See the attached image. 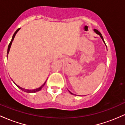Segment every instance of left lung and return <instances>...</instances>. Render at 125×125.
Masks as SVG:
<instances>
[{
  "mask_svg": "<svg viewBox=\"0 0 125 125\" xmlns=\"http://www.w3.org/2000/svg\"><path fill=\"white\" fill-rule=\"evenodd\" d=\"M94 31H95V32L97 34V35H99L100 36V38H102V39L103 40V41H104V44H105V42H104V38H103V36H102V34L101 33H100L99 32V31H97V30H96V29H94ZM69 92L70 93H71V94H72V93H71V92H70V91H69ZM74 95H76V94H74Z\"/></svg>",
  "mask_w": 125,
  "mask_h": 125,
  "instance_id": "1",
  "label": "left lung"
}]
</instances>
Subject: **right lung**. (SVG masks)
<instances>
[{
    "label": "right lung",
    "mask_w": 125,
    "mask_h": 125,
    "mask_svg": "<svg viewBox=\"0 0 125 125\" xmlns=\"http://www.w3.org/2000/svg\"><path fill=\"white\" fill-rule=\"evenodd\" d=\"M20 29L21 28H19L18 30H17L16 31H15V33H14V35H13V37H12V40H11V42H10V43H9V46H8V53H9V50H10V46H11V45H12V42H13V39H14V38H15V35H16V34L17 33V32H18V31H19L20 30ZM8 54H7V58H8ZM46 82H45L44 83H43V84L42 86H41L40 87H39V88H37V89H33V90H29V89H24V88H22V87H20L19 86H18V84H16L15 83V82H14V83H15L16 85L17 86H18L19 88L20 89H21V90H23V91H24V92H28V93H35V92H38V91H39V90H41L42 89V87L44 86V84H45V83H46Z\"/></svg>",
    "instance_id": "obj_1"
}]
</instances>
